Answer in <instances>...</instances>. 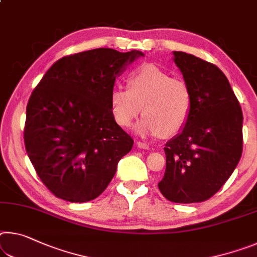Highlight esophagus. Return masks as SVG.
<instances>
[{"instance_id":"34e87169","label":"esophagus","mask_w":257,"mask_h":257,"mask_svg":"<svg viewBox=\"0 0 257 257\" xmlns=\"http://www.w3.org/2000/svg\"><path fill=\"white\" fill-rule=\"evenodd\" d=\"M136 145H137L140 149H144V150H149V149H150V146H149L148 144L142 143V142H137Z\"/></svg>"}]
</instances>
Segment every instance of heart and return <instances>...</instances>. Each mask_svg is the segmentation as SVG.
I'll use <instances>...</instances> for the list:
<instances>
[{
  "label": "heart",
  "instance_id": "b5f03b06",
  "mask_svg": "<svg viewBox=\"0 0 257 257\" xmlns=\"http://www.w3.org/2000/svg\"><path fill=\"white\" fill-rule=\"evenodd\" d=\"M109 105L121 127H132L143 108L145 116L136 127L138 135L157 137L164 133L172 136L189 120L193 97L183 81L174 80L157 65L146 64L130 73L128 88L116 85L112 89Z\"/></svg>",
  "mask_w": 257,
  "mask_h": 257
}]
</instances>
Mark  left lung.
Masks as SVG:
<instances>
[{
    "label": "left lung",
    "instance_id": "left-lung-1",
    "mask_svg": "<svg viewBox=\"0 0 257 257\" xmlns=\"http://www.w3.org/2000/svg\"><path fill=\"white\" fill-rule=\"evenodd\" d=\"M173 55L193 106L181 133L166 143V172L158 186L169 201L200 202L221 189L241 158L242 111L217 66L186 52Z\"/></svg>",
    "mask_w": 257,
    "mask_h": 257
}]
</instances>
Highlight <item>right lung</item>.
Wrapping results in <instances>:
<instances>
[{"label": "right lung", "instance_id": "add662e5", "mask_svg": "<svg viewBox=\"0 0 257 257\" xmlns=\"http://www.w3.org/2000/svg\"><path fill=\"white\" fill-rule=\"evenodd\" d=\"M142 51L98 48L57 60L28 100L26 152L56 197L87 202L104 192L134 141L114 120L109 93Z\"/></svg>", "mask_w": 257, "mask_h": 257}]
</instances>
